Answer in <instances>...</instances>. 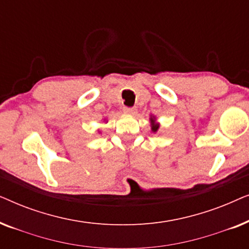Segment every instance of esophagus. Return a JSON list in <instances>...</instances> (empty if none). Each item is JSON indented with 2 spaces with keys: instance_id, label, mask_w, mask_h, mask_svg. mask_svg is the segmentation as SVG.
Returning a JSON list of instances; mask_svg holds the SVG:
<instances>
[{
  "instance_id": "34e87169",
  "label": "esophagus",
  "mask_w": 249,
  "mask_h": 249,
  "mask_svg": "<svg viewBox=\"0 0 249 249\" xmlns=\"http://www.w3.org/2000/svg\"><path fill=\"white\" fill-rule=\"evenodd\" d=\"M136 111H137V108L136 107H124V112L127 114H135Z\"/></svg>"
}]
</instances>
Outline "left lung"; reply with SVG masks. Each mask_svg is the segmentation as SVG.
I'll use <instances>...</instances> for the list:
<instances>
[{
    "mask_svg": "<svg viewBox=\"0 0 249 249\" xmlns=\"http://www.w3.org/2000/svg\"><path fill=\"white\" fill-rule=\"evenodd\" d=\"M149 120H151V128H152V131H153V132H156V131L159 130L160 124H156L155 117H151V119H149Z\"/></svg>",
    "mask_w": 249,
    "mask_h": 249,
    "instance_id": "obj_1",
    "label": "left lung"
}]
</instances>
